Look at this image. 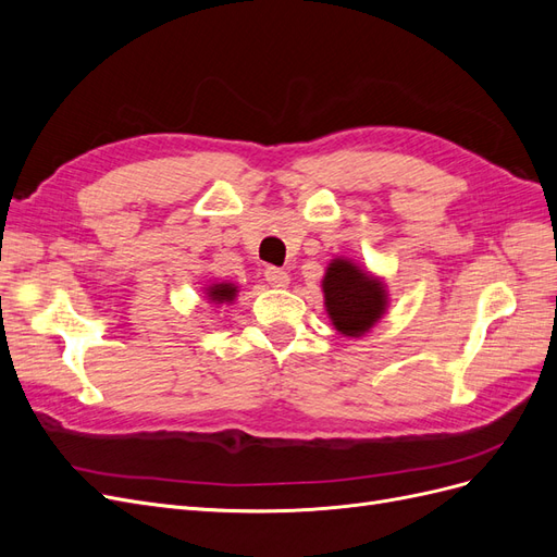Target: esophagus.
Listing matches in <instances>:
<instances>
[{"instance_id": "1", "label": "esophagus", "mask_w": 557, "mask_h": 557, "mask_svg": "<svg viewBox=\"0 0 557 557\" xmlns=\"http://www.w3.org/2000/svg\"><path fill=\"white\" fill-rule=\"evenodd\" d=\"M264 278L276 290H283V288H288V285H290L288 272H283V269H278V267H269L267 272H264Z\"/></svg>"}]
</instances>
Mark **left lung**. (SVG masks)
I'll list each match as a JSON object with an SVG mask.
<instances>
[{
	"instance_id": "1",
	"label": "left lung",
	"mask_w": 557,
	"mask_h": 557,
	"mask_svg": "<svg viewBox=\"0 0 557 557\" xmlns=\"http://www.w3.org/2000/svg\"><path fill=\"white\" fill-rule=\"evenodd\" d=\"M320 285H323L330 323L350 339H358L372 330L391 305L385 281L350 258L336 256L330 260Z\"/></svg>"
}]
</instances>
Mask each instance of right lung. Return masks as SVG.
<instances>
[{
	"label": "right lung",
	"instance_id": "right-lung-1",
	"mask_svg": "<svg viewBox=\"0 0 557 557\" xmlns=\"http://www.w3.org/2000/svg\"><path fill=\"white\" fill-rule=\"evenodd\" d=\"M201 290H205L209 305L223 307V305H232V301L237 299L239 285L237 283H230V281H213V283H207Z\"/></svg>",
	"mask_w": 557,
	"mask_h": 557
}]
</instances>
